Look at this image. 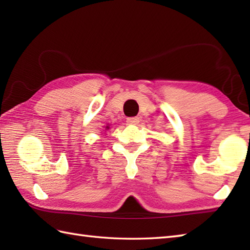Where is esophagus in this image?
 Masks as SVG:
<instances>
[{
	"mask_svg": "<svg viewBox=\"0 0 250 250\" xmlns=\"http://www.w3.org/2000/svg\"><path fill=\"white\" fill-rule=\"evenodd\" d=\"M128 125H137L140 122L139 117H130V118L126 119Z\"/></svg>",
	"mask_w": 250,
	"mask_h": 250,
	"instance_id": "obj_1",
	"label": "esophagus"
}]
</instances>
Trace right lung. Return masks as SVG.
<instances>
[{
    "label": "right lung",
    "instance_id": "1",
    "mask_svg": "<svg viewBox=\"0 0 250 250\" xmlns=\"http://www.w3.org/2000/svg\"><path fill=\"white\" fill-rule=\"evenodd\" d=\"M109 129V125H107V126H105V130H108Z\"/></svg>",
    "mask_w": 250,
    "mask_h": 250
}]
</instances>
